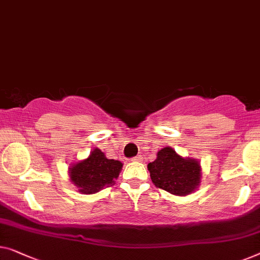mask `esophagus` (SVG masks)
<instances>
[{
    "label": "esophagus",
    "instance_id": "esophagus-1",
    "mask_svg": "<svg viewBox=\"0 0 260 260\" xmlns=\"http://www.w3.org/2000/svg\"><path fill=\"white\" fill-rule=\"evenodd\" d=\"M131 161H133V162H141L142 161V156H141V155H138V156H135V157L132 158Z\"/></svg>",
    "mask_w": 260,
    "mask_h": 260
}]
</instances>
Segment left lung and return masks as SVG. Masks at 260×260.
<instances>
[{
	"mask_svg": "<svg viewBox=\"0 0 260 260\" xmlns=\"http://www.w3.org/2000/svg\"><path fill=\"white\" fill-rule=\"evenodd\" d=\"M155 187L173 195L187 196L200 187L202 168L195 158L183 157L172 147L158 150L155 161L147 166Z\"/></svg>",
	"mask_w": 260,
	"mask_h": 260,
	"instance_id": "left-lung-1",
	"label": "left lung"
}]
</instances>
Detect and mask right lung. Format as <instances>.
<instances>
[{"instance_id":"add662e5","label":"right lung","mask_w":260,"mask_h":260,"mask_svg":"<svg viewBox=\"0 0 260 260\" xmlns=\"http://www.w3.org/2000/svg\"><path fill=\"white\" fill-rule=\"evenodd\" d=\"M121 169V162L107 158L105 153L94 148L86 158L70 166L69 177L79 192L91 195L114 184Z\"/></svg>"}]
</instances>
